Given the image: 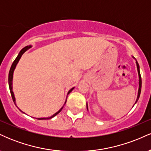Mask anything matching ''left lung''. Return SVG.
Listing matches in <instances>:
<instances>
[{
	"mask_svg": "<svg viewBox=\"0 0 151 151\" xmlns=\"http://www.w3.org/2000/svg\"><path fill=\"white\" fill-rule=\"evenodd\" d=\"M132 58L134 59L135 60H136V66H137V70H138V78H139V88H138V96H137V99H136V101L135 102L134 105L136 104V102L138 101V99H139V96H140V94H141V84H142V81H141V73H140V67H139V65H138V62H137V60L135 59L134 57L132 56ZM133 105V106H134ZM86 109H87L88 110V104L87 103H86Z\"/></svg>",
	"mask_w": 151,
	"mask_h": 151,
	"instance_id": "1",
	"label": "left lung"
}]
</instances>
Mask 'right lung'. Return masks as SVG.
<instances>
[{
    "mask_svg": "<svg viewBox=\"0 0 151 151\" xmlns=\"http://www.w3.org/2000/svg\"><path fill=\"white\" fill-rule=\"evenodd\" d=\"M31 47H32V45L26 46V47H24V48H22V49L20 51V52H19L18 55V56H17V58H15V60H14V62H13V64H12V65H11V67H10V69L9 74H8V84H9V88H10V93H11L12 99H13V102H14V104H15V106H17V105H16V101H15V97L14 93H13V72H14V70H15V67H16L17 65H18V63L19 60H20V59L21 58L22 55H23V54L25 53V52L27 51V50H28L30 49V48H31ZM74 89V87L72 88V89L69 90L68 93H67V95H68L69 93H70L71 92V91H72V90H73ZM66 102H67V99H66L65 104H64V105L62 106V108L60 109V110L58 111H57L56 113L54 114L52 116H51L46 117V118H36V119H38V120H48V119H52V118L55 117V116L58 115V114L59 113H60V111H61L62 109H63L64 106H65V104H66ZM20 111H22L20 110ZM22 113H24V112H22ZM24 114H25V113H24Z\"/></svg>",
    "mask_w": 151,
    "mask_h": 151,
    "instance_id": "obj_1",
    "label": "right lung"
}]
</instances>
